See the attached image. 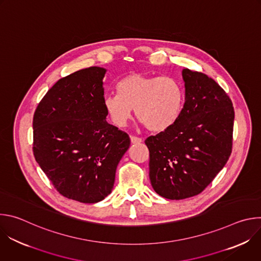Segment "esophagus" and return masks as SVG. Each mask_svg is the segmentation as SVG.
I'll return each instance as SVG.
<instances>
[{"label":"esophagus","mask_w":261,"mask_h":261,"mask_svg":"<svg viewBox=\"0 0 261 261\" xmlns=\"http://www.w3.org/2000/svg\"><path fill=\"white\" fill-rule=\"evenodd\" d=\"M130 139H131V143H133V144L142 142V139H141V138H139V137H136V136H131V137H130Z\"/></svg>","instance_id":"esophagus-1"}]
</instances>
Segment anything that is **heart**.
<instances>
[{
  "instance_id": "b5f03b06",
  "label": "heart",
  "mask_w": 261,
  "mask_h": 261,
  "mask_svg": "<svg viewBox=\"0 0 261 261\" xmlns=\"http://www.w3.org/2000/svg\"><path fill=\"white\" fill-rule=\"evenodd\" d=\"M117 95H108L103 104L115 125L124 127L132 111L151 131L169 129L178 120L184 106L180 85L168 76H147L131 73L116 85Z\"/></svg>"
}]
</instances>
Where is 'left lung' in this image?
<instances>
[{
	"label": "left lung",
	"mask_w": 261,
	"mask_h": 261,
	"mask_svg": "<svg viewBox=\"0 0 261 261\" xmlns=\"http://www.w3.org/2000/svg\"><path fill=\"white\" fill-rule=\"evenodd\" d=\"M185 103L169 129L145 139L150 179L160 196L179 200L202 192L225 166L232 147V102L214 80L184 69Z\"/></svg>",
	"instance_id": "8db88e82"
}]
</instances>
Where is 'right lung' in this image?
Segmentation results:
<instances>
[{"label": "right lung", "instance_id": "1", "mask_svg": "<svg viewBox=\"0 0 261 261\" xmlns=\"http://www.w3.org/2000/svg\"><path fill=\"white\" fill-rule=\"evenodd\" d=\"M106 71L94 66L61 79L33 119L37 163L63 196L84 203L110 194L117 166L130 146L128 134L106 122Z\"/></svg>", "mask_w": 261, "mask_h": 261}]
</instances>
